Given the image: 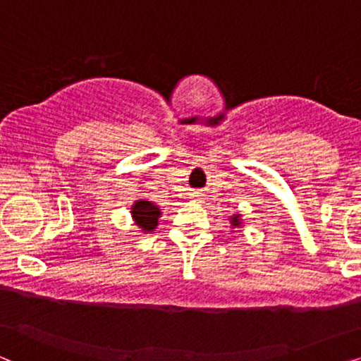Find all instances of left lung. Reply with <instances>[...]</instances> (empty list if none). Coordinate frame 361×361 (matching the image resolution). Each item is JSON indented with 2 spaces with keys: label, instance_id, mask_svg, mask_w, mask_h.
<instances>
[{
  "label": "left lung",
  "instance_id": "8db88e82",
  "mask_svg": "<svg viewBox=\"0 0 361 361\" xmlns=\"http://www.w3.org/2000/svg\"><path fill=\"white\" fill-rule=\"evenodd\" d=\"M229 223H231V228H241V226H243L241 214H233V216H229Z\"/></svg>",
  "mask_w": 361,
  "mask_h": 361
}]
</instances>
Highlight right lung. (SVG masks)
Masks as SVG:
<instances>
[{"label":"right lung","mask_w":361,"mask_h":361,"mask_svg":"<svg viewBox=\"0 0 361 361\" xmlns=\"http://www.w3.org/2000/svg\"><path fill=\"white\" fill-rule=\"evenodd\" d=\"M130 214L133 223L142 229V233L147 234L157 229L158 218L161 216V211L155 203H152V201L137 200L135 203L132 204Z\"/></svg>","instance_id":"right-lung-1"}]
</instances>
